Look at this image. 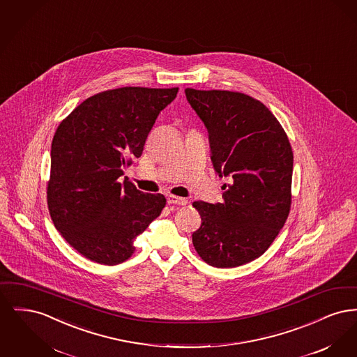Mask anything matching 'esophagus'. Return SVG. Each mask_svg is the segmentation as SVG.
I'll return each mask as SVG.
<instances>
[{
	"mask_svg": "<svg viewBox=\"0 0 357 357\" xmlns=\"http://www.w3.org/2000/svg\"><path fill=\"white\" fill-rule=\"evenodd\" d=\"M167 204L185 206V204H187V199L186 198H181V197H175V195H169L167 197Z\"/></svg>",
	"mask_w": 357,
	"mask_h": 357,
	"instance_id": "obj_1",
	"label": "esophagus"
}]
</instances>
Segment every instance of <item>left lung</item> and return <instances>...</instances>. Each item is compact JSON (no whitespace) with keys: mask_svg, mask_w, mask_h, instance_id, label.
<instances>
[{"mask_svg":"<svg viewBox=\"0 0 357 357\" xmlns=\"http://www.w3.org/2000/svg\"><path fill=\"white\" fill-rule=\"evenodd\" d=\"M185 93L208 131L214 169L230 178L221 204H192L202 218L192 243L211 266H241L268 250L288 218V136L269 108L245 93L192 88Z\"/></svg>","mask_w":357,"mask_h":357,"instance_id":"8db88e82","label":"left lung"}]
</instances>
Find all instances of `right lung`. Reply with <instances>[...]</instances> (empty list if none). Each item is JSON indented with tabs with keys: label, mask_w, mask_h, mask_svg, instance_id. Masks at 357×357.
Returning <instances> with one entry per match:
<instances>
[{
	"label": "right lung",
	"mask_w": 357,
	"mask_h": 357,
	"mask_svg": "<svg viewBox=\"0 0 357 357\" xmlns=\"http://www.w3.org/2000/svg\"><path fill=\"white\" fill-rule=\"evenodd\" d=\"M178 88L123 86L96 93L57 127L47 188L52 221L85 258L118 265L134 239L160 215L162 194H146L120 176L143 153L153 123Z\"/></svg>",
	"instance_id": "1"
}]
</instances>
